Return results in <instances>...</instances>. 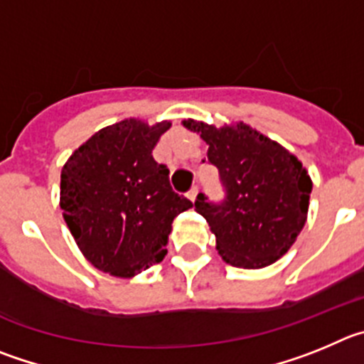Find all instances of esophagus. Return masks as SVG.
<instances>
[{
  "instance_id": "obj_1",
  "label": "esophagus",
  "mask_w": 364,
  "mask_h": 364,
  "mask_svg": "<svg viewBox=\"0 0 364 364\" xmlns=\"http://www.w3.org/2000/svg\"><path fill=\"white\" fill-rule=\"evenodd\" d=\"M198 192H199L198 186H192V188L188 190V194H186V196H188L190 201H196V198H198Z\"/></svg>"
}]
</instances>
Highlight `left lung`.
<instances>
[{
    "mask_svg": "<svg viewBox=\"0 0 364 364\" xmlns=\"http://www.w3.org/2000/svg\"><path fill=\"white\" fill-rule=\"evenodd\" d=\"M208 145L219 170L221 203L198 194L196 210L215 235L218 252L232 267L263 268L292 247L309 214L312 179L299 159L245 123L215 129L185 119ZM205 163V159H203Z\"/></svg>",
    "mask_w": 364,
    "mask_h": 364,
    "instance_id": "obj_1",
    "label": "left lung"
}]
</instances>
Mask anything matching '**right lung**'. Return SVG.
Returning a JSON list of instances; mask_svg holds the SVG:
<instances>
[{"mask_svg":"<svg viewBox=\"0 0 364 364\" xmlns=\"http://www.w3.org/2000/svg\"><path fill=\"white\" fill-rule=\"evenodd\" d=\"M170 129L123 119L101 129L61 170L60 206L77 247L97 270L134 277L165 257L176 215L192 201L176 194L152 150Z\"/></svg>","mask_w":364,"mask_h":364,"instance_id":"add662e5","label":"right lung"}]
</instances>
